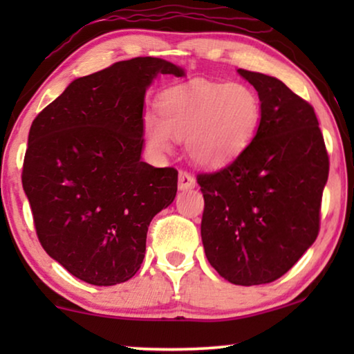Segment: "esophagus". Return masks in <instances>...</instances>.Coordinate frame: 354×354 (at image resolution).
Listing matches in <instances>:
<instances>
[{
  "instance_id": "34e87169",
  "label": "esophagus",
  "mask_w": 354,
  "mask_h": 354,
  "mask_svg": "<svg viewBox=\"0 0 354 354\" xmlns=\"http://www.w3.org/2000/svg\"><path fill=\"white\" fill-rule=\"evenodd\" d=\"M179 190H190L195 187V178L187 171H179V183H178Z\"/></svg>"
}]
</instances>
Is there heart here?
Returning <instances> with one entry per match:
<instances>
[{
    "instance_id": "obj_1",
    "label": "heart",
    "mask_w": 354,
    "mask_h": 354,
    "mask_svg": "<svg viewBox=\"0 0 354 354\" xmlns=\"http://www.w3.org/2000/svg\"><path fill=\"white\" fill-rule=\"evenodd\" d=\"M158 113H143V136L154 151L184 139L190 160L218 169L239 158L254 139L262 118L261 100L243 84L195 81L173 87L159 100Z\"/></svg>"
}]
</instances>
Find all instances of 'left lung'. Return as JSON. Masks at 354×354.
<instances>
[{
    "mask_svg": "<svg viewBox=\"0 0 354 354\" xmlns=\"http://www.w3.org/2000/svg\"><path fill=\"white\" fill-rule=\"evenodd\" d=\"M237 73L259 95L262 118L239 158L196 178L201 241L221 278L259 286L283 277L315 242L329 160L313 106L278 77Z\"/></svg>",
    "mask_w": 354,
    "mask_h": 354,
    "instance_id": "8db88e82",
    "label": "left lung"
}]
</instances>
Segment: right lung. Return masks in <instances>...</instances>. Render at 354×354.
I'll return each mask as SVG.
<instances>
[{
    "label": "right lung",
    "instance_id": "right-lung-1",
    "mask_svg": "<svg viewBox=\"0 0 354 354\" xmlns=\"http://www.w3.org/2000/svg\"><path fill=\"white\" fill-rule=\"evenodd\" d=\"M159 75L185 71L134 57L77 77L29 129L21 181L39 241L88 284L133 278L149 223L176 196L178 171L142 160L143 103Z\"/></svg>",
    "mask_w": 354,
    "mask_h": 354
}]
</instances>
